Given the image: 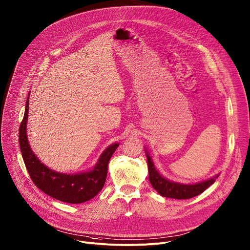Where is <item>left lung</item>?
<instances>
[{
    "label": "left lung",
    "mask_w": 250,
    "mask_h": 250,
    "mask_svg": "<svg viewBox=\"0 0 250 250\" xmlns=\"http://www.w3.org/2000/svg\"><path fill=\"white\" fill-rule=\"evenodd\" d=\"M146 154L147 158V168H148V179L153 188L157 190V192L167 198H173V199H190L195 196H198L199 194L203 193L209 186H211L215 182V179L218 177V175L209 179L207 181L197 183L194 185H183L179 184V183L171 182L167 179L162 177L159 172L156 170L155 166L153 164L152 159Z\"/></svg>",
    "instance_id": "obj_1"
}]
</instances>
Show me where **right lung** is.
Segmentation results:
<instances>
[{
	"instance_id": "right-lung-1",
	"label": "right lung",
	"mask_w": 250,
	"mask_h": 250,
	"mask_svg": "<svg viewBox=\"0 0 250 250\" xmlns=\"http://www.w3.org/2000/svg\"><path fill=\"white\" fill-rule=\"evenodd\" d=\"M28 110L29 95L24 118L19 128V144L26 169L33 183L45 194L65 203H83L95 197L104 188L107 176L108 162L120 145L113 144L108 146L99 158L94 169L90 172L75 175L56 173L45 167L32 152L29 146L26 132Z\"/></svg>"
}]
</instances>
